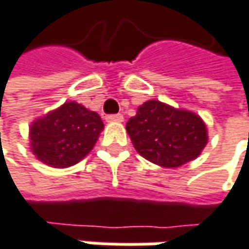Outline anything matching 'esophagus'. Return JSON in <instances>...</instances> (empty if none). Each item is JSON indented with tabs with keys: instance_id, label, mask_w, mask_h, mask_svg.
Segmentation results:
<instances>
[{
	"instance_id": "1",
	"label": "esophagus",
	"mask_w": 249,
	"mask_h": 249,
	"mask_svg": "<svg viewBox=\"0 0 249 249\" xmlns=\"http://www.w3.org/2000/svg\"><path fill=\"white\" fill-rule=\"evenodd\" d=\"M107 122H123V115L117 113V115H107L106 116Z\"/></svg>"
}]
</instances>
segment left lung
Returning <instances> with one entry per match:
<instances>
[{"label":"left lung","mask_w":249,"mask_h":249,"mask_svg":"<svg viewBox=\"0 0 249 249\" xmlns=\"http://www.w3.org/2000/svg\"><path fill=\"white\" fill-rule=\"evenodd\" d=\"M134 149L161 167H180L198 157L207 144L201 117L159 100L143 103L126 123Z\"/></svg>","instance_id":"left-lung-1"}]
</instances>
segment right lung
<instances>
[{"instance_id": "add662e5", "label": "right lung", "mask_w": 249, "mask_h": 249, "mask_svg": "<svg viewBox=\"0 0 249 249\" xmlns=\"http://www.w3.org/2000/svg\"><path fill=\"white\" fill-rule=\"evenodd\" d=\"M103 122L96 112L68 102L31 126L34 154L51 167H69L80 161L98 142Z\"/></svg>"}]
</instances>
